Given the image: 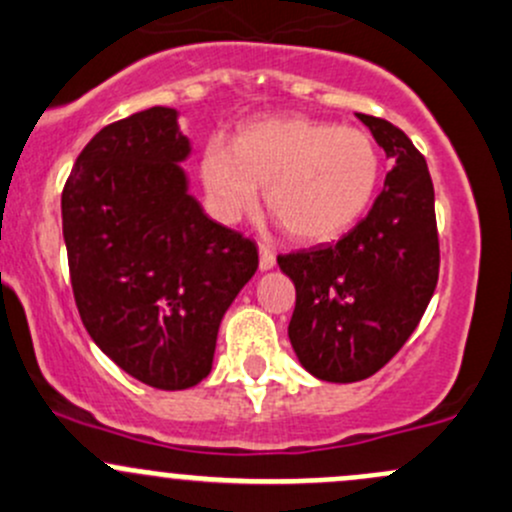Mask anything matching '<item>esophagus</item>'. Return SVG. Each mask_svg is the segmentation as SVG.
I'll return each mask as SVG.
<instances>
[{"label":"esophagus","instance_id":"obj_1","mask_svg":"<svg viewBox=\"0 0 512 512\" xmlns=\"http://www.w3.org/2000/svg\"><path fill=\"white\" fill-rule=\"evenodd\" d=\"M274 262H277V257H274V252L270 250V247L260 245V270H262V272L272 270Z\"/></svg>","mask_w":512,"mask_h":512}]
</instances>
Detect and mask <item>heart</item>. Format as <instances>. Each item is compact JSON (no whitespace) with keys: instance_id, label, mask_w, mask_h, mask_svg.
<instances>
[{"instance_id":"obj_1","label":"heart","mask_w":512,"mask_h":512,"mask_svg":"<svg viewBox=\"0 0 512 512\" xmlns=\"http://www.w3.org/2000/svg\"><path fill=\"white\" fill-rule=\"evenodd\" d=\"M383 161L370 134L304 117H270L240 127L228 144H211L201 179L211 208L235 223L260 203L301 242L346 233L368 211Z\"/></svg>"}]
</instances>
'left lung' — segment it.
Listing matches in <instances>:
<instances>
[{
	"mask_svg": "<svg viewBox=\"0 0 512 512\" xmlns=\"http://www.w3.org/2000/svg\"><path fill=\"white\" fill-rule=\"evenodd\" d=\"M392 161L370 213L336 245L279 255L297 287L289 341L326 383H358L392 358L422 319L439 279L427 161L402 129L358 115Z\"/></svg>",
	"mask_w": 512,
	"mask_h": 512,
	"instance_id": "obj_1",
	"label": "left lung"
}]
</instances>
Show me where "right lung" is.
<instances>
[{
  "mask_svg": "<svg viewBox=\"0 0 512 512\" xmlns=\"http://www.w3.org/2000/svg\"><path fill=\"white\" fill-rule=\"evenodd\" d=\"M174 107L102 127L61 196L80 319L127 375L157 390L208 378L225 311L257 272L255 242L188 193Z\"/></svg>",
  "mask_w": 512,
  "mask_h": 512,
  "instance_id": "obj_1",
  "label": "right lung"
}]
</instances>
